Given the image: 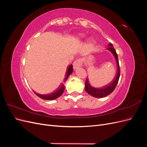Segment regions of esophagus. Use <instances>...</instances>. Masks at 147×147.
<instances>
[{
  "mask_svg": "<svg viewBox=\"0 0 147 147\" xmlns=\"http://www.w3.org/2000/svg\"><path fill=\"white\" fill-rule=\"evenodd\" d=\"M74 70H76L78 68L80 67L82 65V61L81 59H77L75 61L74 63Z\"/></svg>",
  "mask_w": 147,
  "mask_h": 147,
  "instance_id": "1",
  "label": "esophagus"
}]
</instances>
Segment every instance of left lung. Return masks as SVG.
<instances>
[{
	"mask_svg": "<svg viewBox=\"0 0 147 147\" xmlns=\"http://www.w3.org/2000/svg\"><path fill=\"white\" fill-rule=\"evenodd\" d=\"M106 50L110 51L113 55L117 64V70L116 74H115V76L114 78L112 80V81H111L109 83L105 85L100 88H95L92 86L88 81V78H86L84 90H85V91L88 94H90L92 97H96V98H102V97H104L107 96L109 95L110 93H112L115 90V88H116L119 78V66L118 63V55L117 54L116 51H115L113 47V45L111 43H110L107 45V47H106Z\"/></svg>",
	"mask_w": 147,
	"mask_h": 147,
	"instance_id": "left-lung-1",
	"label": "left lung"
}]
</instances>
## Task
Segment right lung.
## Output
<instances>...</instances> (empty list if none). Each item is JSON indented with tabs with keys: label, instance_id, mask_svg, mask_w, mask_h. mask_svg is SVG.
Returning <instances> with one entry per match:
<instances>
[{
	"label": "right lung",
	"instance_id": "obj_1",
	"mask_svg": "<svg viewBox=\"0 0 147 147\" xmlns=\"http://www.w3.org/2000/svg\"><path fill=\"white\" fill-rule=\"evenodd\" d=\"M73 72V66L72 64L69 65L67 68L66 70V72H65V77L64 78V82H65V81L67 80L68 77H69V75L70 74H72ZM65 90V86L64 84L61 83L60 84V85L59 86L58 88H57L56 90L53 91V92L50 93V94H38V93L34 92V93L36 94L37 96H38L39 97H40L41 99H44V100H55L56 99H57V97H59V96H61L62 94H63V92Z\"/></svg>",
	"mask_w": 147,
	"mask_h": 147
}]
</instances>
